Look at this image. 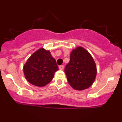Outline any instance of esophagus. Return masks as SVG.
Segmentation results:
<instances>
[{"mask_svg": "<svg viewBox=\"0 0 122 122\" xmlns=\"http://www.w3.org/2000/svg\"><path fill=\"white\" fill-rule=\"evenodd\" d=\"M64 65H60V66H59V69H60V70H62L63 69H64Z\"/></svg>", "mask_w": 122, "mask_h": 122, "instance_id": "esophagus-1", "label": "esophagus"}]
</instances>
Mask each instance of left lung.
I'll list each match as a JSON object with an SVG mask.
<instances>
[{
  "label": "left lung",
  "mask_w": 122,
  "mask_h": 122,
  "mask_svg": "<svg viewBox=\"0 0 122 122\" xmlns=\"http://www.w3.org/2000/svg\"><path fill=\"white\" fill-rule=\"evenodd\" d=\"M65 73L69 85L76 90L82 91L93 84L97 69L90 53L84 47L78 46L71 53Z\"/></svg>",
  "instance_id": "left-lung-1"
}]
</instances>
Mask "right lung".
Segmentation results:
<instances>
[{
	"mask_svg": "<svg viewBox=\"0 0 122 122\" xmlns=\"http://www.w3.org/2000/svg\"><path fill=\"white\" fill-rule=\"evenodd\" d=\"M58 70L56 60L49 50L43 48L35 51L23 65L25 78L37 86H44L49 83Z\"/></svg>",
	"mask_w": 122,
	"mask_h": 122,
	"instance_id": "add662e5",
	"label": "right lung"
}]
</instances>
